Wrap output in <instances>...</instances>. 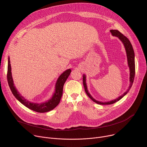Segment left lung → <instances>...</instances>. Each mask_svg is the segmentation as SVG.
<instances>
[{
  "instance_id": "left-lung-1",
  "label": "left lung",
  "mask_w": 147,
  "mask_h": 147,
  "mask_svg": "<svg viewBox=\"0 0 147 147\" xmlns=\"http://www.w3.org/2000/svg\"><path fill=\"white\" fill-rule=\"evenodd\" d=\"M110 32L112 34V35L113 36H116L122 42V44L124 45V47L125 50V52H126V55H127V64L128 66L129 67L130 70V77H129V81H130V84L129 86L128 87L127 90L125 91L121 95L119 96L118 98L107 101V102H102V101H99L96 99H95L90 94L88 90L87 86V83H86V75L85 74H83L82 76V79H83V85L84 87L85 91L87 95L90 97V99H91L94 102L100 104V105H111L113 104L119 100H120L124 96H125L127 94V92L129 91L130 89L131 88L132 84L134 81V76H135V55H134V49L133 48L132 45L130 42V41L129 40V39L126 37L124 36L121 33H120L118 30H111Z\"/></svg>"
}]
</instances>
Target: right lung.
Instances as JSON below:
<instances>
[{
	"mask_svg": "<svg viewBox=\"0 0 147 147\" xmlns=\"http://www.w3.org/2000/svg\"><path fill=\"white\" fill-rule=\"evenodd\" d=\"M11 71V68L10 65V57H9L7 77L9 86L11 91V92L16 97V98L20 102L24 105L25 107L31 110L39 113H45L49 112L53 110L58 105L62 96L63 88L64 84L71 71V69H69L65 70L63 73H61L59 76L56 82L55 86V91L53 93L51 98L43 102L38 103L30 101L21 95V94L18 91L17 89L14 86Z\"/></svg>",
	"mask_w": 147,
	"mask_h": 147,
	"instance_id": "1",
	"label": "right lung"
}]
</instances>
